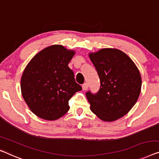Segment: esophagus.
I'll return each instance as SVG.
<instances>
[{
	"label": "esophagus",
	"instance_id": "esophagus-1",
	"mask_svg": "<svg viewBox=\"0 0 159 159\" xmlns=\"http://www.w3.org/2000/svg\"><path fill=\"white\" fill-rule=\"evenodd\" d=\"M87 89H88V84L84 83L82 84V89H83V90H87Z\"/></svg>",
	"mask_w": 159,
	"mask_h": 159
}]
</instances>
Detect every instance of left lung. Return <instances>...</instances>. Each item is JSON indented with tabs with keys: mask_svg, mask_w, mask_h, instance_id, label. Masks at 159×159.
Masks as SVG:
<instances>
[{
	"mask_svg": "<svg viewBox=\"0 0 159 159\" xmlns=\"http://www.w3.org/2000/svg\"><path fill=\"white\" fill-rule=\"evenodd\" d=\"M89 57L100 80L96 94L87 92L90 110L103 121L112 122L130 111L141 93V77L129 57L117 49H102Z\"/></svg>",
	"mask_w": 159,
	"mask_h": 159,
	"instance_id": "8db88e82",
	"label": "left lung"
}]
</instances>
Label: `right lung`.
Returning a JSON list of instances; mask_svg holds the SVG:
<instances>
[{"label": "right lung", "mask_w": 159, "mask_h": 159, "mask_svg": "<svg viewBox=\"0 0 159 159\" xmlns=\"http://www.w3.org/2000/svg\"><path fill=\"white\" fill-rule=\"evenodd\" d=\"M75 52L52 45L36 54L20 80L22 96L36 116L47 120L60 118L70 110L69 100L82 87L68 66Z\"/></svg>", "instance_id": "obj_1"}]
</instances>
